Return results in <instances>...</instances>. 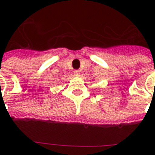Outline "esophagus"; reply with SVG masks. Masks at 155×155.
I'll return each mask as SVG.
<instances>
[{"instance_id": "esophagus-1", "label": "esophagus", "mask_w": 155, "mask_h": 155, "mask_svg": "<svg viewBox=\"0 0 155 155\" xmlns=\"http://www.w3.org/2000/svg\"><path fill=\"white\" fill-rule=\"evenodd\" d=\"M74 76H76V77H78L79 75H80V71H74Z\"/></svg>"}]
</instances>
